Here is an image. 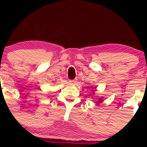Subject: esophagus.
I'll return each instance as SVG.
<instances>
[{"label": "esophagus", "instance_id": "1", "mask_svg": "<svg viewBox=\"0 0 147 147\" xmlns=\"http://www.w3.org/2000/svg\"><path fill=\"white\" fill-rule=\"evenodd\" d=\"M77 82V80H69V82L72 83V84H75V83H76Z\"/></svg>", "mask_w": 147, "mask_h": 147}]
</instances>
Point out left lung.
<instances>
[{
  "label": "left lung",
  "mask_w": 147,
  "mask_h": 147,
  "mask_svg": "<svg viewBox=\"0 0 147 147\" xmlns=\"http://www.w3.org/2000/svg\"><path fill=\"white\" fill-rule=\"evenodd\" d=\"M102 101V99H100V101H99V102H101Z\"/></svg>",
  "instance_id": "1"
}]
</instances>
